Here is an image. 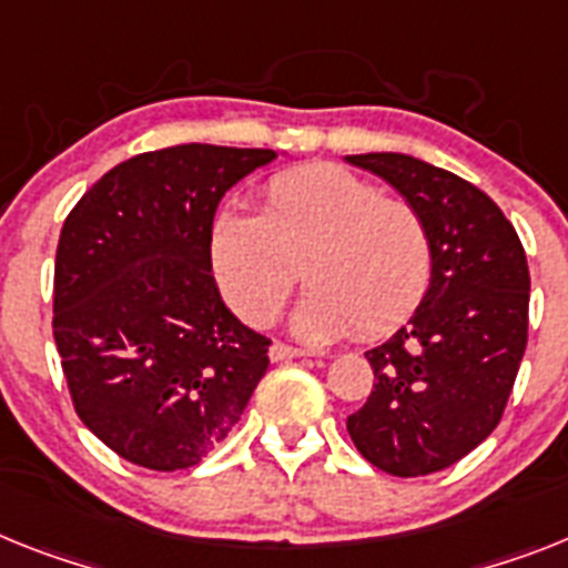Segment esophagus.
<instances>
[{
	"label": "esophagus",
	"mask_w": 568,
	"mask_h": 568,
	"mask_svg": "<svg viewBox=\"0 0 568 568\" xmlns=\"http://www.w3.org/2000/svg\"><path fill=\"white\" fill-rule=\"evenodd\" d=\"M303 355H308V352L294 349V346H288V343H280V341L271 343V349H268V357L274 361V364H283V361H292V357H303Z\"/></svg>",
	"instance_id": "34e87169"
}]
</instances>
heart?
Masks as SVG:
<instances>
[{
	"label": "heart",
	"mask_w": 568,
	"mask_h": 568,
	"mask_svg": "<svg viewBox=\"0 0 568 568\" xmlns=\"http://www.w3.org/2000/svg\"><path fill=\"white\" fill-rule=\"evenodd\" d=\"M211 256L222 292L247 323H268L297 283L312 288L292 326L308 341L395 328L430 283V240L413 204L384 199L346 166L312 164L265 187V213L219 211Z\"/></svg>",
	"instance_id": "b5f03b06"
}]
</instances>
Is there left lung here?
<instances>
[{
  "instance_id": "1",
  "label": "left lung",
  "mask_w": 568,
  "mask_h": 568,
  "mask_svg": "<svg viewBox=\"0 0 568 568\" xmlns=\"http://www.w3.org/2000/svg\"><path fill=\"white\" fill-rule=\"evenodd\" d=\"M346 161L413 204L430 240V285L407 326L366 352L375 387L346 430L375 468L433 474L483 445L503 418L528 341L526 251L470 181L404 152Z\"/></svg>"
}]
</instances>
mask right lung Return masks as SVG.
I'll use <instances>...</instances> for the list:
<instances>
[{
    "label": "right lung",
    "instance_id": "obj_1",
    "mask_svg": "<svg viewBox=\"0 0 568 568\" xmlns=\"http://www.w3.org/2000/svg\"><path fill=\"white\" fill-rule=\"evenodd\" d=\"M274 150L181 144L112 166L65 219L54 341L74 409L114 454L193 468L236 427L268 337L225 306L211 227L222 195Z\"/></svg>",
    "mask_w": 568,
    "mask_h": 568
}]
</instances>
